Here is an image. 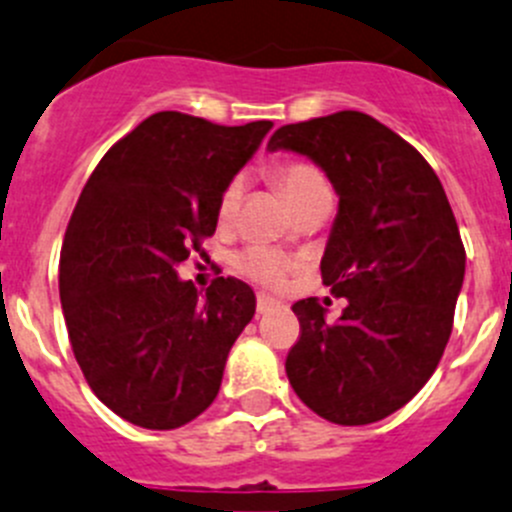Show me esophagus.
I'll return each mask as SVG.
<instances>
[{"label": "esophagus", "mask_w": 512, "mask_h": 512, "mask_svg": "<svg viewBox=\"0 0 512 512\" xmlns=\"http://www.w3.org/2000/svg\"><path fill=\"white\" fill-rule=\"evenodd\" d=\"M276 306H279V301H274L271 296L266 294H259L256 296V314H269V311H274Z\"/></svg>", "instance_id": "esophagus-1"}]
</instances>
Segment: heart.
I'll return each mask as SVG.
<instances>
[{"label":"heart","instance_id":"heart-1","mask_svg":"<svg viewBox=\"0 0 512 512\" xmlns=\"http://www.w3.org/2000/svg\"><path fill=\"white\" fill-rule=\"evenodd\" d=\"M271 175H274L276 186L284 191V196L289 198L294 208L301 201H306L311 193L326 188V180L319 173V168H314L311 163H304V160H286V163H279ZM241 198L243 175H233L226 186H223L221 196H218V221L231 223L233 216L238 213V206H241ZM236 271L241 276H246V279L256 281V284L276 289L294 271V261L286 259L284 253L276 251V248L251 246L236 256Z\"/></svg>","mask_w":512,"mask_h":512}]
</instances>
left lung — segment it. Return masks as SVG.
I'll return each instance as SVG.
<instances>
[{"label":"left lung","instance_id":"8db88e82","mask_svg":"<svg viewBox=\"0 0 512 512\" xmlns=\"http://www.w3.org/2000/svg\"><path fill=\"white\" fill-rule=\"evenodd\" d=\"M269 148L311 158L339 193L321 281L347 306L332 324L314 296L291 306V387L334 425L384 420L425 387L452 334L465 246L445 188L417 148L357 110L284 125Z\"/></svg>","mask_w":512,"mask_h":512}]
</instances>
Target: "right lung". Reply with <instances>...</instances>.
I'll return each instance as SVG.
<instances>
[{"mask_svg":"<svg viewBox=\"0 0 512 512\" xmlns=\"http://www.w3.org/2000/svg\"><path fill=\"white\" fill-rule=\"evenodd\" d=\"M271 125L155 113L102 155L77 198L60 253L67 334L97 399L133 425L175 430L221 389L256 296L233 276L203 296L175 269L206 253L223 186Z\"/></svg>","mask_w":512,"mask_h":512,"instance_id":"right-lung-1","label":"right lung"}]
</instances>
